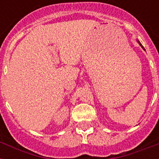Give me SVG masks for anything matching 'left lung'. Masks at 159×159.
I'll return each mask as SVG.
<instances>
[{"label":"left lung","mask_w":159,"mask_h":159,"mask_svg":"<svg viewBox=\"0 0 159 159\" xmlns=\"http://www.w3.org/2000/svg\"><path fill=\"white\" fill-rule=\"evenodd\" d=\"M139 44H140V45H141V47H142V48H143V45H142V44H141V43H139ZM143 49H144V48H143Z\"/></svg>","instance_id":"1"}]
</instances>
